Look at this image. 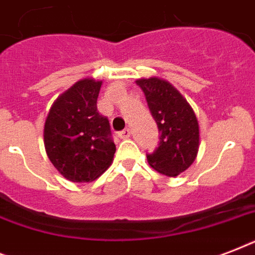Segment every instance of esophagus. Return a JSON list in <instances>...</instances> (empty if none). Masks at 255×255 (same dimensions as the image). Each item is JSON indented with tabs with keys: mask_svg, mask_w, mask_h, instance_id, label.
<instances>
[{
	"mask_svg": "<svg viewBox=\"0 0 255 255\" xmlns=\"http://www.w3.org/2000/svg\"><path fill=\"white\" fill-rule=\"evenodd\" d=\"M118 136H119L120 139H128V137L131 136V131H129L128 128H126L123 131H120L119 133H118Z\"/></svg>",
	"mask_w": 255,
	"mask_h": 255,
	"instance_id": "1",
	"label": "esophagus"
}]
</instances>
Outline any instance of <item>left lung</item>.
I'll use <instances>...</instances> for the list:
<instances>
[{
    "instance_id": "left-lung-1",
    "label": "left lung",
    "mask_w": 255,
    "mask_h": 255,
    "mask_svg": "<svg viewBox=\"0 0 255 255\" xmlns=\"http://www.w3.org/2000/svg\"><path fill=\"white\" fill-rule=\"evenodd\" d=\"M160 131L159 147L147 155L148 164L174 177L193 164L200 145V128L193 108L169 82L160 78L137 79Z\"/></svg>"
}]
</instances>
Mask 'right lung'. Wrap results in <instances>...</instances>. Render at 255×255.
Here are the masks:
<instances>
[{
	"instance_id": "right-lung-1",
	"label": "right lung",
	"mask_w": 255,
	"mask_h": 255,
	"mask_svg": "<svg viewBox=\"0 0 255 255\" xmlns=\"http://www.w3.org/2000/svg\"><path fill=\"white\" fill-rule=\"evenodd\" d=\"M102 81L86 78L62 94L50 108L43 140L47 157L73 182L94 181L111 165L116 147L110 122L96 107Z\"/></svg>"
}]
</instances>
